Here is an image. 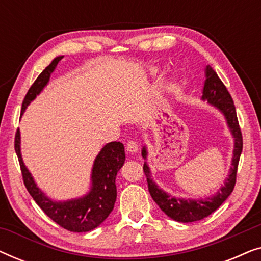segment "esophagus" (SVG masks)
<instances>
[{
  "mask_svg": "<svg viewBox=\"0 0 261 261\" xmlns=\"http://www.w3.org/2000/svg\"><path fill=\"white\" fill-rule=\"evenodd\" d=\"M127 151L129 153L138 152V144L134 140H129L127 142Z\"/></svg>",
  "mask_w": 261,
  "mask_h": 261,
  "instance_id": "34e87169",
  "label": "esophagus"
}]
</instances>
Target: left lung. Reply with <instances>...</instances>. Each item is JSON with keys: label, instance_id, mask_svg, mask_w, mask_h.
I'll return each mask as SVG.
<instances>
[{"label": "left lung", "instance_id": "left-lung-1", "mask_svg": "<svg viewBox=\"0 0 261 261\" xmlns=\"http://www.w3.org/2000/svg\"><path fill=\"white\" fill-rule=\"evenodd\" d=\"M205 83L203 88L202 99H206L216 108H219L223 115L226 116L227 123L229 126L231 134L234 135L235 145H234V155L231 160V167L229 177L224 181V185L220 189L219 192L213 197L206 199H180L169 196L164 192L162 189L156 187L154 181L151 178V172L147 164H144V172L147 179L148 191L152 198L159 205V208L170 216L171 219L178 222H195L213 214L222 203L226 201L231 192L234 190L235 183H237V172L240 155L242 152V133L239 126V121L237 116V110H235L234 101L231 98L229 91L227 90L226 85L220 80L217 73L212 69V66H206L205 69ZM147 152L146 148H142V156L146 158Z\"/></svg>", "mask_w": 261, "mask_h": 261}]
</instances>
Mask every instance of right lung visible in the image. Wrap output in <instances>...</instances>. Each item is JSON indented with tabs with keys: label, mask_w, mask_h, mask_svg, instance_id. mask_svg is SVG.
Masks as SVG:
<instances>
[{
	"label": "right lung",
	"mask_w": 261,
	"mask_h": 261,
	"mask_svg": "<svg viewBox=\"0 0 261 261\" xmlns=\"http://www.w3.org/2000/svg\"><path fill=\"white\" fill-rule=\"evenodd\" d=\"M62 58L63 57H57L34 81L23 98L21 115L31 101H33L47 84L51 73L55 71L57 64ZM14 146H15V152L20 163L24 187L42 212L64 229L76 231V233L92 230L99 226L112 213L116 201L115 178L117 171L122 167L126 159L123 145L121 142H109L96 156L94 167H92V187L90 192L84 197L71 199L67 202H53L39 190L21 158L19 128L15 133Z\"/></svg>",
	"instance_id": "1"
}]
</instances>
